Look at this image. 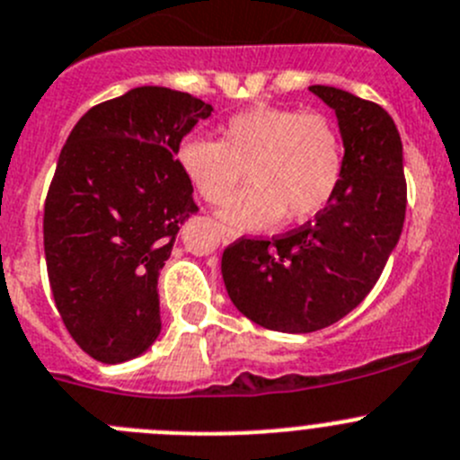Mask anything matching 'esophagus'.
Instances as JSON below:
<instances>
[{"mask_svg":"<svg viewBox=\"0 0 460 460\" xmlns=\"http://www.w3.org/2000/svg\"><path fill=\"white\" fill-rule=\"evenodd\" d=\"M234 239H237V233H234V230H230V227L221 226V242L230 243V242H234Z\"/></svg>","mask_w":460,"mask_h":460,"instance_id":"34e87169","label":"esophagus"}]
</instances>
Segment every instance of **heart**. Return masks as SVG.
Returning a JSON list of instances; mask_svg holds the SVG:
<instances>
[{
    "label": "heart",
    "mask_w": 460,
    "mask_h": 460,
    "mask_svg": "<svg viewBox=\"0 0 460 460\" xmlns=\"http://www.w3.org/2000/svg\"><path fill=\"white\" fill-rule=\"evenodd\" d=\"M343 139L318 112L293 108H252L223 124L218 142L187 137L178 146V164L200 199L221 205V218L239 230H257L278 221L300 223L321 212L343 176Z\"/></svg>",
    "instance_id": "heart-1"
}]
</instances>
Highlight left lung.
Segmentation results:
<instances>
[{
  "label": "left lung",
  "instance_id": "left-lung-1",
  "mask_svg": "<svg viewBox=\"0 0 460 460\" xmlns=\"http://www.w3.org/2000/svg\"><path fill=\"white\" fill-rule=\"evenodd\" d=\"M309 90L336 112L343 176L330 203L273 239H237L221 273L234 307L257 325L307 334L341 321L377 284L402 234V139L382 106L330 85Z\"/></svg>",
  "mask_w": 460,
  "mask_h": 460
}]
</instances>
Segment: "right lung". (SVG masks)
Returning <instances> with one entry per match:
<instances>
[{"mask_svg": "<svg viewBox=\"0 0 460 460\" xmlns=\"http://www.w3.org/2000/svg\"><path fill=\"white\" fill-rule=\"evenodd\" d=\"M212 106L144 85L90 108L60 151L45 199V260L69 336L102 364L139 357L160 334L157 275L199 212L178 164Z\"/></svg>", "mask_w": 460, "mask_h": 460, "instance_id": "add662e5", "label": "right lung"}]
</instances>
